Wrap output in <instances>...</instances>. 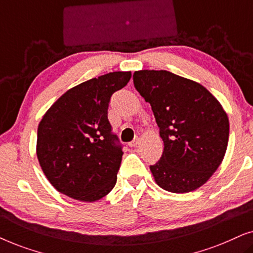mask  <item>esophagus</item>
<instances>
[{"label": "esophagus", "instance_id": "obj_1", "mask_svg": "<svg viewBox=\"0 0 253 253\" xmlns=\"http://www.w3.org/2000/svg\"><path fill=\"white\" fill-rule=\"evenodd\" d=\"M138 144H139V138H136V139H133L132 141H131V143L129 144V146H131V147H136L137 146V145Z\"/></svg>", "mask_w": 253, "mask_h": 253}]
</instances>
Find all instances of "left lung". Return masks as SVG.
Here are the masks:
<instances>
[{"mask_svg": "<svg viewBox=\"0 0 253 253\" xmlns=\"http://www.w3.org/2000/svg\"><path fill=\"white\" fill-rule=\"evenodd\" d=\"M133 84L164 140L160 160L150 166L155 182L175 193L198 189L226 153L229 121L222 106L203 85L166 70L136 71Z\"/></svg>", "mask_w": 253, "mask_h": 253, "instance_id": "obj_1", "label": "left lung"}]
</instances>
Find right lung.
<instances>
[{"label":"right lung","instance_id":"obj_1","mask_svg":"<svg viewBox=\"0 0 253 253\" xmlns=\"http://www.w3.org/2000/svg\"><path fill=\"white\" fill-rule=\"evenodd\" d=\"M131 72H109L65 92L38 127L37 155L57 191L96 202L112 191L122 161V144L108 120L112 95Z\"/></svg>","mask_w":253,"mask_h":253}]
</instances>
